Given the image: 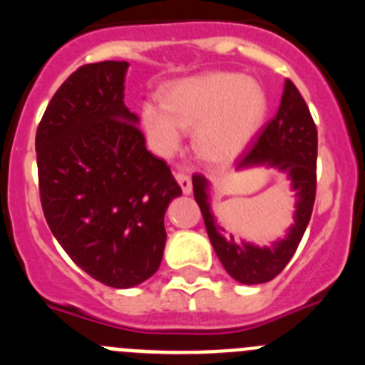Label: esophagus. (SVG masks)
<instances>
[{
	"label": "esophagus",
	"instance_id": "1",
	"mask_svg": "<svg viewBox=\"0 0 365 365\" xmlns=\"http://www.w3.org/2000/svg\"><path fill=\"white\" fill-rule=\"evenodd\" d=\"M175 179H177V182H179L180 188H182V192H185V193L192 192V179H190L188 173L177 172L175 173Z\"/></svg>",
	"mask_w": 365,
	"mask_h": 365
}]
</instances>
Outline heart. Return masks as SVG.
Here are the masks:
<instances>
[{
  "label": "heart",
  "mask_w": 365,
  "mask_h": 365,
  "mask_svg": "<svg viewBox=\"0 0 365 365\" xmlns=\"http://www.w3.org/2000/svg\"><path fill=\"white\" fill-rule=\"evenodd\" d=\"M163 100L164 104L146 102L140 108L143 128L157 151L173 153L182 130L195 128L193 148L210 164L234 160L257 133L269 106L256 80L221 71L179 80Z\"/></svg>",
  "instance_id": "heart-1"
}]
</instances>
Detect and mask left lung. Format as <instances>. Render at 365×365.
I'll list each match as a JSON object with an SVG mask.
<instances>
[{
  "mask_svg": "<svg viewBox=\"0 0 365 365\" xmlns=\"http://www.w3.org/2000/svg\"><path fill=\"white\" fill-rule=\"evenodd\" d=\"M316 155L318 131L311 111L294 83L287 80L276 117L261 128L254 146L245 151L237 163V168L269 163V166L278 168L289 175L292 190L296 192L298 202L294 225L285 240L263 248L248 243L237 245L234 237L227 240L219 234L208 205V180L201 173H193V197L201 208L212 247L232 278L247 285L270 282L294 256L316 199Z\"/></svg>",
  "mask_w": 365,
  "mask_h": 365,
  "instance_id": "obj_1",
  "label": "left lung"
}]
</instances>
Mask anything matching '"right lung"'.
Listing matches in <instances>:
<instances>
[{"label": "right lung", "mask_w": 365, "mask_h": 365, "mask_svg": "<svg viewBox=\"0 0 365 365\" xmlns=\"http://www.w3.org/2000/svg\"><path fill=\"white\" fill-rule=\"evenodd\" d=\"M128 62L78 67L58 87L36 130L38 185L51 232L71 259L115 289L157 272L164 214L182 190L146 150L124 106Z\"/></svg>", "instance_id": "add662e5"}]
</instances>
